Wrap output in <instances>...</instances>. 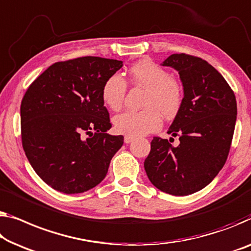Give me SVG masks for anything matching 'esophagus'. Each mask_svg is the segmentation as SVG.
<instances>
[{"instance_id":"34e87169","label":"esophagus","mask_w":251,"mask_h":251,"mask_svg":"<svg viewBox=\"0 0 251 251\" xmlns=\"http://www.w3.org/2000/svg\"><path fill=\"white\" fill-rule=\"evenodd\" d=\"M133 140H134L133 137H130V136H125V138H124V142H125L126 144H129L130 142H133Z\"/></svg>"}]
</instances>
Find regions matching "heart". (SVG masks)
Masks as SVG:
<instances>
[{
	"mask_svg": "<svg viewBox=\"0 0 251 251\" xmlns=\"http://www.w3.org/2000/svg\"><path fill=\"white\" fill-rule=\"evenodd\" d=\"M129 81L134 85L145 88L143 106L141 111L127 110L113 118L114 128L118 134L137 137L159 129L164 118H174L180 110L182 98L181 84L169 76L163 67L154 62L143 59L130 66ZM126 82L119 74H113L103 83L102 101L111 110H118L124 102Z\"/></svg>",
	"mask_w": 251,
	"mask_h": 251,
	"instance_id": "obj_1",
	"label": "heart"
}]
</instances>
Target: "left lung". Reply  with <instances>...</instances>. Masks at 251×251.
<instances>
[{"mask_svg": "<svg viewBox=\"0 0 251 251\" xmlns=\"http://www.w3.org/2000/svg\"><path fill=\"white\" fill-rule=\"evenodd\" d=\"M161 65L177 71L184 90L180 110L168 129L174 137L179 135V145L153 138L144 169L161 192L186 196L206 187L226 163L237 101L224 77L204 59L173 54Z\"/></svg>", "mask_w": 251, "mask_h": 251, "instance_id": "obj_1", "label": "left lung"}]
</instances>
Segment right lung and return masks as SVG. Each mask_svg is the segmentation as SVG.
Masks as SVG:
<instances>
[{"label": "right lung", "mask_w": 251, "mask_h": 251, "mask_svg": "<svg viewBox=\"0 0 251 251\" xmlns=\"http://www.w3.org/2000/svg\"><path fill=\"white\" fill-rule=\"evenodd\" d=\"M122 66V61L95 56L58 62L25 92L22 147L36 174L55 190L83 193L106 177L124 136L107 133L111 124L101 91Z\"/></svg>", "instance_id": "right-lung-1"}]
</instances>
